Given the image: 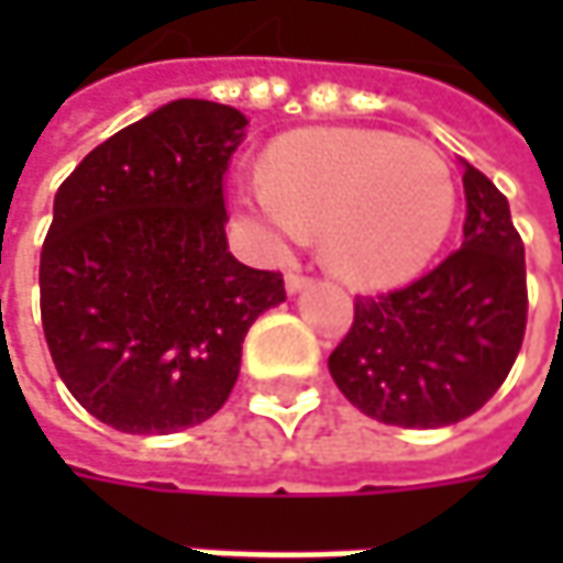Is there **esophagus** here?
<instances>
[{"instance_id":"obj_1","label":"esophagus","mask_w":563,"mask_h":563,"mask_svg":"<svg viewBox=\"0 0 563 563\" xmlns=\"http://www.w3.org/2000/svg\"><path fill=\"white\" fill-rule=\"evenodd\" d=\"M310 282H313V278L303 275V272H288V275H285V288H288V294H297L300 288H307Z\"/></svg>"}]
</instances>
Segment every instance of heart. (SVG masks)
<instances>
[{"label": "heart", "instance_id": "obj_1", "mask_svg": "<svg viewBox=\"0 0 563 563\" xmlns=\"http://www.w3.org/2000/svg\"><path fill=\"white\" fill-rule=\"evenodd\" d=\"M247 222L272 247L322 231L325 263L363 288L413 278L454 222L442 156L369 128H313L275 141Z\"/></svg>", "mask_w": 563, "mask_h": 563}]
</instances>
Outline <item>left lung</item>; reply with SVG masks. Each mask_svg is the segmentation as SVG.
<instances>
[{
    "mask_svg": "<svg viewBox=\"0 0 563 563\" xmlns=\"http://www.w3.org/2000/svg\"><path fill=\"white\" fill-rule=\"evenodd\" d=\"M464 241L388 294H357L329 373L366 417L435 429L476 413L508 378L527 332V260L508 197L464 165Z\"/></svg>",
    "mask_w": 563,
    "mask_h": 563,
    "instance_id": "8db88e82",
    "label": "left lung"
}]
</instances>
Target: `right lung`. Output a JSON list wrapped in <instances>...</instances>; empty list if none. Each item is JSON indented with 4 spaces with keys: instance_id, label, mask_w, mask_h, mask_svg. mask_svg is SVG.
Returning <instances> with one entry per match:
<instances>
[{
    "instance_id": "obj_1",
    "label": "right lung",
    "mask_w": 563,
    "mask_h": 563,
    "mask_svg": "<svg viewBox=\"0 0 563 563\" xmlns=\"http://www.w3.org/2000/svg\"><path fill=\"white\" fill-rule=\"evenodd\" d=\"M247 119L175 99L87 153L55 194L40 316L55 369L99 422L168 435L209 420L282 272L228 253L225 172Z\"/></svg>"
}]
</instances>
